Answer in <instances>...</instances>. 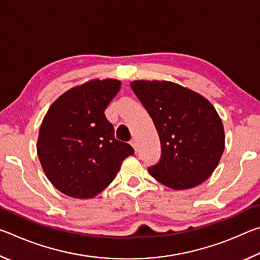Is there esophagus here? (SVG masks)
Returning <instances> with one entry per match:
<instances>
[{"label":"esophagus","mask_w":260,"mask_h":260,"mask_svg":"<svg viewBox=\"0 0 260 260\" xmlns=\"http://www.w3.org/2000/svg\"><path fill=\"white\" fill-rule=\"evenodd\" d=\"M131 144H132V147L134 148L135 152H138V143H136V141L135 140H131Z\"/></svg>","instance_id":"1"}]
</instances>
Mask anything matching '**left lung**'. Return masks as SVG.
<instances>
[{
	"instance_id": "left-lung-1",
	"label": "left lung",
	"mask_w": 260,
	"mask_h": 260,
	"mask_svg": "<svg viewBox=\"0 0 260 260\" xmlns=\"http://www.w3.org/2000/svg\"><path fill=\"white\" fill-rule=\"evenodd\" d=\"M131 87L160 139V160L149 167V173L175 190L204 182L225 149L223 125L213 105L171 81L136 80Z\"/></svg>"
}]
</instances>
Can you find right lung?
Wrapping results in <instances>:
<instances>
[{
  "instance_id": "1",
  "label": "right lung",
  "mask_w": 260,
  "mask_h": 260,
  "mask_svg": "<svg viewBox=\"0 0 260 260\" xmlns=\"http://www.w3.org/2000/svg\"><path fill=\"white\" fill-rule=\"evenodd\" d=\"M116 79L90 80L65 91L48 110L37 150L47 178L60 192L93 199L133 155L128 143L114 138L104 111L120 89Z\"/></svg>"
}]
</instances>
